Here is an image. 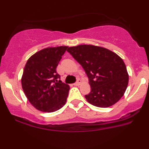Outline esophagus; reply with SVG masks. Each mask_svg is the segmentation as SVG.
Masks as SVG:
<instances>
[{
	"label": "esophagus",
	"instance_id": "obj_1",
	"mask_svg": "<svg viewBox=\"0 0 149 149\" xmlns=\"http://www.w3.org/2000/svg\"><path fill=\"white\" fill-rule=\"evenodd\" d=\"M81 80H80V79H78V80H77V82L74 83V86H79V85H81Z\"/></svg>",
	"mask_w": 149,
	"mask_h": 149
}]
</instances>
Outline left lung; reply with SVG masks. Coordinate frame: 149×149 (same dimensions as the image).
Returning a JSON list of instances; mask_svg holds the SVG:
<instances>
[{"mask_svg": "<svg viewBox=\"0 0 149 149\" xmlns=\"http://www.w3.org/2000/svg\"><path fill=\"white\" fill-rule=\"evenodd\" d=\"M67 52L82 66L88 77L91 91L85 97L89 103L107 108L121 98L129 75L125 63L117 54L92 45L70 47Z\"/></svg>", "mask_w": 149, "mask_h": 149, "instance_id": "obj_1", "label": "left lung"}]
</instances>
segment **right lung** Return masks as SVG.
<instances>
[{
    "label": "right lung",
    "mask_w": 149,
    "mask_h": 149,
    "mask_svg": "<svg viewBox=\"0 0 149 149\" xmlns=\"http://www.w3.org/2000/svg\"><path fill=\"white\" fill-rule=\"evenodd\" d=\"M68 46L47 47L35 53L24 67L21 82L30 103L38 111L53 113L66 104L70 86L59 79L56 68Z\"/></svg>",
    "instance_id": "add662e5"
}]
</instances>
